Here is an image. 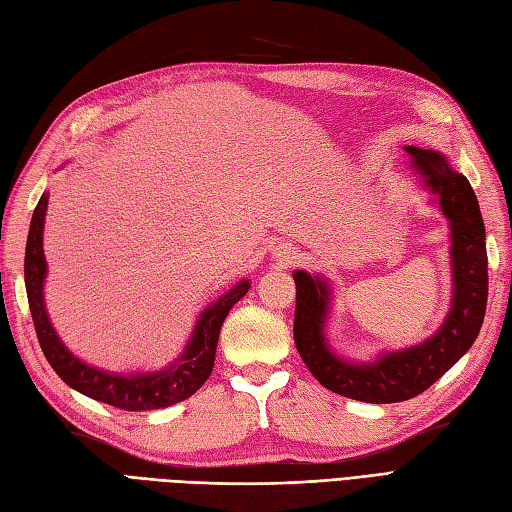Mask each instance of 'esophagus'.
<instances>
[{"mask_svg": "<svg viewBox=\"0 0 512 512\" xmlns=\"http://www.w3.org/2000/svg\"><path fill=\"white\" fill-rule=\"evenodd\" d=\"M271 254H273V258H275V260L286 262V265H288V262H293V260L297 258V250H295L293 245H288V243H280V245H275Z\"/></svg>", "mask_w": 512, "mask_h": 512, "instance_id": "34e87169", "label": "esophagus"}]
</instances>
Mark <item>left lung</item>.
I'll return each mask as SVG.
<instances>
[{
    "mask_svg": "<svg viewBox=\"0 0 512 512\" xmlns=\"http://www.w3.org/2000/svg\"><path fill=\"white\" fill-rule=\"evenodd\" d=\"M403 150L450 228L452 297L435 334L407 349L377 353L370 362L342 357L325 336L334 295L331 284L323 275L293 271L297 286L293 334L303 364L327 390L375 405L418 396L457 364L478 338L489 295L485 224L472 185L437 150L418 146Z\"/></svg>",
    "mask_w": 512,
    "mask_h": 512,
    "instance_id": "left-lung-1",
    "label": "left lung"
}]
</instances>
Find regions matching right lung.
I'll list each match as a JSON object with an SVG mask.
<instances>
[{"mask_svg":"<svg viewBox=\"0 0 512 512\" xmlns=\"http://www.w3.org/2000/svg\"><path fill=\"white\" fill-rule=\"evenodd\" d=\"M47 204L49 193H43L34 209L30 232H27L23 271L27 301H30L40 349H43L51 368L58 372V377L68 388L124 411H150L170 407L181 403V400H187L193 392H198L213 370L219 329H222L234 303L245 297L247 290H250L252 282H237L228 293L209 303L200 312L183 353L170 366L148 372H109L90 366L84 359L68 351L58 331L51 325L45 306L47 260L43 250V232Z\"/></svg>","mask_w":512,"mask_h":512,"instance_id":"1","label":"right lung"}]
</instances>
